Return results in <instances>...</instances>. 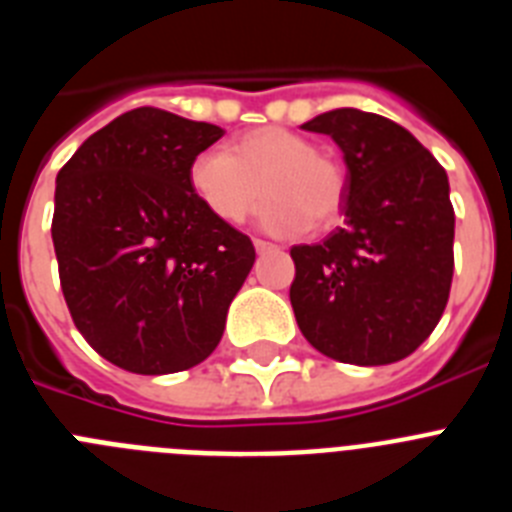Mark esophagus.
I'll list each match as a JSON object with an SVG mask.
<instances>
[{"mask_svg":"<svg viewBox=\"0 0 512 512\" xmlns=\"http://www.w3.org/2000/svg\"><path fill=\"white\" fill-rule=\"evenodd\" d=\"M253 246H256V251L259 253H266V251H274V243H269V241H261V238H256V241H253Z\"/></svg>","mask_w":512,"mask_h":512,"instance_id":"1","label":"esophagus"}]
</instances>
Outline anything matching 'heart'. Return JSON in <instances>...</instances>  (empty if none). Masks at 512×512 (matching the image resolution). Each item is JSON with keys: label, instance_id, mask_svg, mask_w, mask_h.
Segmentation results:
<instances>
[{"label": "heart", "instance_id": "1", "mask_svg": "<svg viewBox=\"0 0 512 512\" xmlns=\"http://www.w3.org/2000/svg\"><path fill=\"white\" fill-rule=\"evenodd\" d=\"M189 184L205 210L228 225L246 220L261 189V225L279 235L330 225L346 192L341 166L284 128L251 130L228 153L202 151L189 166Z\"/></svg>", "mask_w": 512, "mask_h": 512}]
</instances>
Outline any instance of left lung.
<instances>
[{"instance_id": "obj_1", "label": "left lung", "mask_w": 512, "mask_h": 512, "mask_svg": "<svg viewBox=\"0 0 512 512\" xmlns=\"http://www.w3.org/2000/svg\"><path fill=\"white\" fill-rule=\"evenodd\" d=\"M346 161V225L292 248L289 300L302 336L343 364L405 359L441 320L454 277L449 176L397 122L354 107L302 125Z\"/></svg>"}]
</instances>
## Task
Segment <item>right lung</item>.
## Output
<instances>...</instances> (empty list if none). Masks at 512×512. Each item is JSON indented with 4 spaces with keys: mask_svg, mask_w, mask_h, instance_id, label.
<instances>
[{
    "mask_svg": "<svg viewBox=\"0 0 512 512\" xmlns=\"http://www.w3.org/2000/svg\"><path fill=\"white\" fill-rule=\"evenodd\" d=\"M223 128L138 107L89 135L56 179L63 300L89 346L133 374L192 369L223 338L256 251L205 210L189 166Z\"/></svg>",
    "mask_w": 512,
    "mask_h": 512,
    "instance_id": "obj_1",
    "label": "right lung"
}]
</instances>
